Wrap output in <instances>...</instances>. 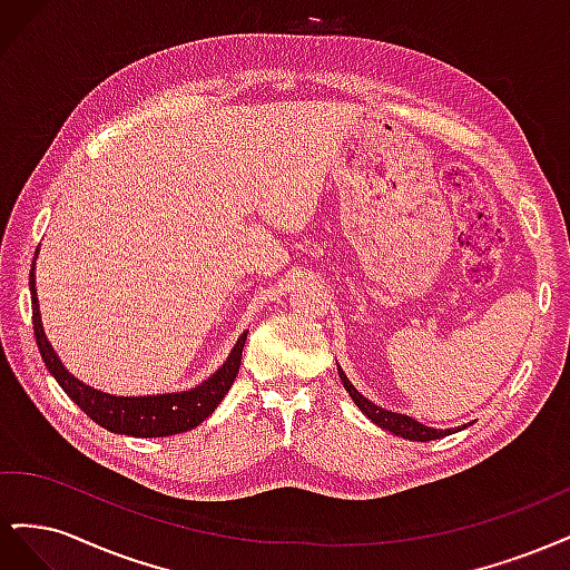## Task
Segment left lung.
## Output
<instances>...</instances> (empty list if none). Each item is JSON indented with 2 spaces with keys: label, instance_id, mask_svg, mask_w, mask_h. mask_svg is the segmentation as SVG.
<instances>
[{
  "label": "left lung",
  "instance_id": "1",
  "mask_svg": "<svg viewBox=\"0 0 570 570\" xmlns=\"http://www.w3.org/2000/svg\"><path fill=\"white\" fill-rule=\"evenodd\" d=\"M337 373H340V381H342L344 390L350 392V396L354 400V404H356L361 411L366 413V419H371L377 428L387 430V433H392V435H400V438H404V440H413V442H430V440H440V438H446V435H452V433H459V430H463V428H469V425H471V423H465V425H461V428H456V430H452V428H446V430L428 428V425L419 423L416 419L404 416V413L387 411V409H383V406L373 404L371 400H366V396L361 394V392L350 383V377L344 375V371H342L340 366H337Z\"/></svg>",
  "mask_w": 570,
  "mask_h": 570
}]
</instances>
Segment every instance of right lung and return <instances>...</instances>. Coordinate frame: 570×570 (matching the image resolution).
<instances>
[{
    "label": "right lung",
    "instance_id": "right-lung-1",
    "mask_svg": "<svg viewBox=\"0 0 570 570\" xmlns=\"http://www.w3.org/2000/svg\"><path fill=\"white\" fill-rule=\"evenodd\" d=\"M40 252V249H38ZM36 252V258H38ZM30 302H32V327H36L38 350L42 354L45 366L55 375L59 387L71 396V400L88 413V416L118 435H132V438H168L187 433V430L197 428L212 416L223 396L228 394L230 385L235 383V375L239 371V361H243V347L247 333L237 337L235 347L230 350L228 358L223 366L212 373L206 381L195 387H187L180 392H166V394H142V396H124V394H109L101 392L88 383L78 381V377L68 371L59 354L47 340L40 304H38V287H36V262L30 268Z\"/></svg>",
    "mask_w": 570,
    "mask_h": 570
}]
</instances>
